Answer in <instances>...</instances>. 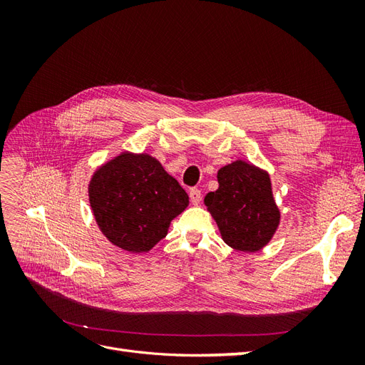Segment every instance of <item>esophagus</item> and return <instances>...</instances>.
I'll list each match as a JSON object with an SVG mask.
<instances>
[{"instance_id": "obj_1", "label": "esophagus", "mask_w": 365, "mask_h": 365, "mask_svg": "<svg viewBox=\"0 0 365 365\" xmlns=\"http://www.w3.org/2000/svg\"><path fill=\"white\" fill-rule=\"evenodd\" d=\"M189 196H190V202L192 204H195V205H197L201 202V190L200 189H190V192H189Z\"/></svg>"}]
</instances>
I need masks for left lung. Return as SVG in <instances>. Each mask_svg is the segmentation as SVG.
I'll list each match as a JSON object with an SVG mask.
<instances>
[{
  "label": "left lung",
  "instance_id": "left-lung-1",
  "mask_svg": "<svg viewBox=\"0 0 365 365\" xmlns=\"http://www.w3.org/2000/svg\"><path fill=\"white\" fill-rule=\"evenodd\" d=\"M219 189L205 196L227 245L254 252L271 240L280 222L269 176L245 161H235L217 172Z\"/></svg>",
  "mask_w": 365,
  "mask_h": 365
}]
</instances>
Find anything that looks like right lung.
Wrapping results in <instances>:
<instances>
[{"label":"right lung","instance_id":"add662e5","mask_svg":"<svg viewBox=\"0 0 365 365\" xmlns=\"http://www.w3.org/2000/svg\"><path fill=\"white\" fill-rule=\"evenodd\" d=\"M90 204L109 242L129 252H146L165 237L189 196L160 161L123 152L94 173Z\"/></svg>","mask_w":365,"mask_h":365}]
</instances>
